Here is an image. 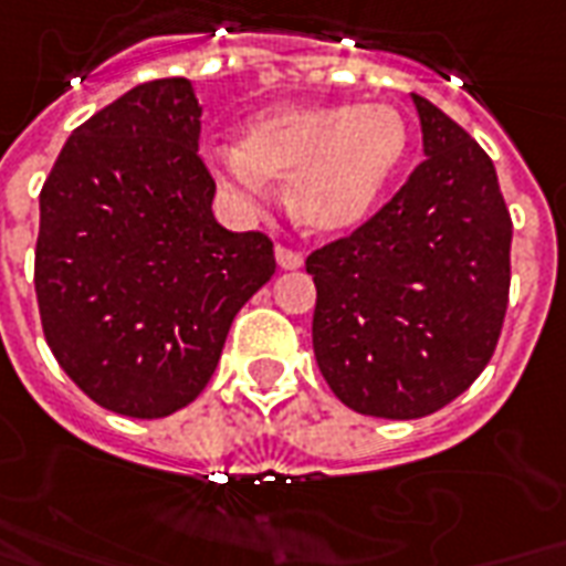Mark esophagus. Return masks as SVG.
<instances>
[{"label":"esophagus","mask_w":566,"mask_h":566,"mask_svg":"<svg viewBox=\"0 0 566 566\" xmlns=\"http://www.w3.org/2000/svg\"><path fill=\"white\" fill-rule=\"evenodd\" d=\"M275 261L282 270H300L303 266V254L294 249H287V245H275Z\"/></svg>","instance_id":"1"}]
</instances>
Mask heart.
Masks as SVG:
<instances>
[{"label":"heart","mask_w":566,"mask_h":566,"mask_svg":"<svg viewBox=\"0 0 566 566\" xmlns=\"http://www.w3.org/2000/svg\"><path fill=\"white\" fill-rule=\"evenodd\" d=\"M408 123L389 104H303L251 119L237 149L209 153L219 186L258 200L284 182L291 219L312 237H338L368 219L408 153Z\"/></svg>","instance_id":"b5f03b06"}]
</instances>
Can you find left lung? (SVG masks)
Segmentation results:
<instances>
[{
    "label": "left lung",
    "mask_w": 566,
    "mask_h": 566,
    "mask_svg": "<svg viewBox=\"0 0 566 566\" xmlns=\"http://www.w3.org/2000/svg\"><path fill=\"white\" fill-rule=\"evenodd\" d=\"M422 158L350 237L308 254L312 345L347 408L384 420L441 411L492 359L510 296L513 221L492 158L411 95Z\"/></svg>",
    "instance_id": "left-lung-1"
}]
</instances>
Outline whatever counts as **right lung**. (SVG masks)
Masks as SVG:
<instances>
[{"instance_id": "right-lung-1", "label": "right lung", "mask_w": 566, "mask_h": 566, "mask_svg": "<svg viewBox=\"0 0 566 566\" xmlns=\"http://www.w3.org/2000/svg\"><path fill=\"white\" fill-rule=\"evenodd\" d=\"M186 77L134 86L74 128L41 188L35 294L53 357L95 405L158 420L198 399L233 317L270 282L266 233L212 216Z\"/></svg>"}]
</instances>
